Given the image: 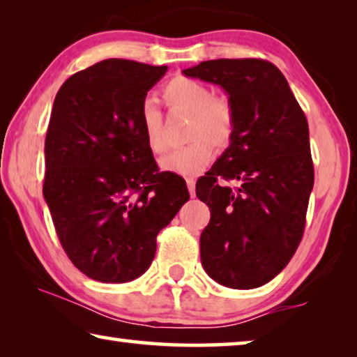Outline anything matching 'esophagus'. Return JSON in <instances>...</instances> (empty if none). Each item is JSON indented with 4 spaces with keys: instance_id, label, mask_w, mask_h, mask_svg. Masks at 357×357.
Here are the masks:
<instances>
[{
    "instance_id": "obj_1",
    "label": "esophagus",
    "mask_w": 357,
    "mask_h": 357,
    "mask_svg": "<svg viewBox=\"0 0 357 357\" xmlns=\"http://www.w3.org/2000/svg\"><path fill=\"white\" fill-rule=\"evenodd\" d=\"M187 189H189L190 197H195V179H187Z\"/></svg>"
}]
</instances>
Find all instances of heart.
I'll use <instances>...</instances> for the list:
<instances>
[{"label": "heart", "mask_w": 357, "mask_h": 357, "mask_svg": "<svg viewBox=\"0 0 357 357\" xmlns=\"http://www.w3.org/2000/svg\"><path fill=\"white\" fill-rule=\"evenodd\" d=\"M165 104L173 110L190 113L187 138L189 144L173 151L159 167L162 172L195 176L209 164L214 148H225L234 132V112L227 99L213 98L206 84L187 77H176L168 82L162 93ZM142 126L144 140L154 154L167 148L162 130V113L154 100H144L142 105Z\"/></svg>", "instance_id": "heart-1"}]
</instances>
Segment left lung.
<instances>
[{"label":"left lung","instance_id":"1","mask_svg":"<svg viewBox=\"0 0 357 357\" xmlns=\"http://www.w3.org/2000/svg\"><path fill=\"white\" fill-rule=\"evenodd\" d=\"M183 74L219 84L234 112L229 146L197 181V197L211 211L202 264L223 287H261L288 264L304 233L313 189L305 114L264 59H211Z\"/></svg>","mask_w":357,"mask_h":357}]
</instances>
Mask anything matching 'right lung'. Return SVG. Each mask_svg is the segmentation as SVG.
<instances>
[{"instance_id": "1", "label": "right lung", "mask_w": 357, "mask_h": 357, "mask_svg": "<svg viewBox=\"0 0 357 357\" xmlns=\"http://www.w3.org/2000/svg\"><path fill=\"white\" fill-rule=\"evenodd\" d=\"M167 66L104 59L63 83L45 137L44 198L64 252L104 283L140 277L155 238L189 200L185 181L159 173L142 105Z\"/></svg>"}]
</instances>
